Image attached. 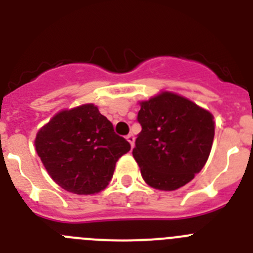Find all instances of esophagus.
<instances>
[{"mask_svg":"<svg viewBox=\"0 0 253 253\" xmlns=\"http://www.w3.org/2000/svg\"><path fill=\"white\" fill-rule=\"evenodd\" d=\"M126 140H128V142L130 143L131 148H133V147H134V140H135V138H134L133 134H128V135H126Z\"/></svg>","mask_w":253,"mask_h":253,"instance_id":"obj_1","label":"esophagus"}]
</instances>
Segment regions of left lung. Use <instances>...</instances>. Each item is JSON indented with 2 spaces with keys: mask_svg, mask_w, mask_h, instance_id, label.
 I'll use <instances>...</instances> for the list:
<instances>
[{
  "mask_svg": "<svg viewBox=\"0 0 253 253\" xmlns=\"http://www.w3.org/2000/svg\"><path fill=\"white\" fill-rule=\"evenodd\" d=\"M142 131L133 157L143 180L153 189L172 191L202 171L214 139L213 115L173 92L139 102Z\"/></svg>",
  "mask_w": 253,
  "mask_h": 253,
  "instance_id": "8db88e82",
  "label": "left lung"
}]
</instances>
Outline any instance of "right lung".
I'll return each instance as SVG.
<instances>
[{"instance_id": "obj_1", "label": "right lung", "mask_w": 253, "mask_h": 253, "mask_svg": "<svg viewBox=\"0 0 253 253\" xmlns=\"http://www.w3.org/2000/svg\"><path fill=\"white\" fill-rule=\"evenodd\" d=\"M35 149L55 184L69 193L91 195L109 185L130 144L115 134L97 106L84 104L55 114L38 131Z\"/></svg>"}]
</instances>
